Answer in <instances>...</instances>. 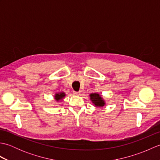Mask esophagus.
<instances>
[{
	"mask_svg": "<svg viewBox=\"0 0 160 160\" xmlns=\"http://www.w3.org/2000/svg\"><path fill=\"white\" fill-rule=\"evenodd\" d=\"M74 95H77V96H80L81 94V91H73Z\"/></svg>",
	"mask_w": 160,
	"mask_h": 160,
	"instance_id": "34e87169",
	"label": "esophagus"
}]
</instances>
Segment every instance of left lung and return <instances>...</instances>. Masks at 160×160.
I'll return each mask as SVG.
<instances>
[{
	"label": "left lung",
	"instance_id": "left-lung-1",
	"mask_svg": "<svg viewBox=\"0 0 160 160\" xmlns=\"http://www.w3.org/2000/svg\"><path fill=\"white\" fill-rule=\"evenodd\" d=\"M90 99L92 101V102L95 104V106L98 107H102L104 106L105 102L104 100L98 93H91L90 94Z\"/></svg>",
	"mask_w": 160,
	"mask_h": 160
}]
</instances>
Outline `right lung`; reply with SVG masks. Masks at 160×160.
Returning <instances> with one entry per match:
<instances>
[{
    "label": "right lung",
    "mask_w": 160,
    "mask_h": 160,
    "mask_svg": "<svg viewBox=\"0 0 160 160\" xmlns=\"http://www.w3.org/2000/svg\"><path fill=\"white\" fill-rule=\"evenodd\" d=\"M65 96V93H63V92H61V93H56L55 95V99L56 101H60V100H62V98Z\"/></svg>",
    "instance_id": "right-lung-1"
}]
</instances>
